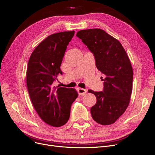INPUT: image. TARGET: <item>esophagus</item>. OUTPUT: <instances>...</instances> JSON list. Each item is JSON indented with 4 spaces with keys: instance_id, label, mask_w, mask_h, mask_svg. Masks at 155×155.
Returning <instances> with one entry per match:
<instances>
[{
    "instance_id": "1",
    "label": "esophagus",
    "mask_w": 155,
    "mask_h": 155,
    "mask_svg": "<svg viewBox=\"0 0 155 155\" xmlns=\"http://www.w3.org/2000/svg\"><path fill=\"white\" fill-rule=\"evenodd\" d=\"M78 92L79 95H84L87 93V90L86 89L80 88L78 89Z\"/></svg>"
}]
</instances>
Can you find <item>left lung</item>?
Instances as JSON below:
<instances>
[{"instance_id":"1","label":"left lung","mask_w":155,"mask_h":155,"mask_svg":"<svg viewBox=\"0 0 155 155\" xmlns=\"http://www.w3.org/2000/svg\"><path fill=\"white\" fill-rule=\"evenodd\" d=\"M76 36L94 54L96 67L105 77L103 91H88L97 99L91 109L92 117L100 124H112L129 104L133 79L131 61L119 41L102 29L81 30Z\"/></svg>"}]
</instances>
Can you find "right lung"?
<instances>
[{
    "mask_svg": "<svg viewBox=\"0 0 155 155\" xmlns=\"http://www.w3.org/2000/svg\"><path fill=\"white\" fill-rule=\"evenodd\" d=\"M75 31L48 36L35 49L28 64L26 84L32 105L45 123L60 127L67 123L72 103L78 97L75 88L53 87L62 75L60 66Z\"/></svg>",
    "mask_w": 155,
    "mask_h": 155,
    "instance_id": "add662e5",
    "label": "right lung"
}]
</instances>
